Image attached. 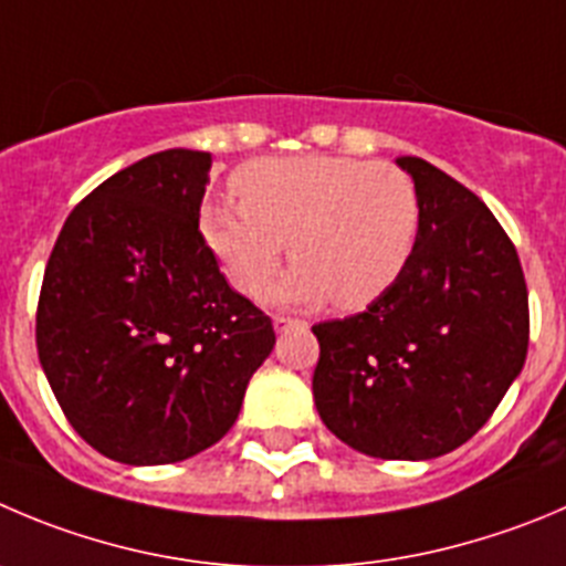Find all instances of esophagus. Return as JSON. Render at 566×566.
<instances>
[{"label":"esophagus","mask_w":566,"mask_h":566,"mask_svg":"<svg viewBox=\"0 0 566 566\" xmlns=\"http://www.w3.org/2000/svg\"><path fill=\"white\" fill-rule=\"evenodd\" d=\"M272 325H274V331H277V333H286L289 327L300 325V322H297V319H292V316H274Z\"/></svg>","instance_id":"esophagus-1"}]
</instances>
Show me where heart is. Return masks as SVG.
Masks as SVG:
<instances>
[{
    "instance_id": "1",
    "label": "heart",
    "mask_w": 566,
    "mask_h": 566,
    "mask_svg": "<svg viewBox=\"0 0 566 566\" xmlns=\"http://www.w3.org/2000/svg\"><path fill=\"white\" fill-rule=\"evenodd\" d=\"M235 202H208L199 230L230 286L258 294L286 255L294 263L266 292L289 308L327 300L344 311L384 297L417 250L422 202L400 166L347 155L252 160L233 175Z\"/></svg>"
}]
</instances>
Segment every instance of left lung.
<instances>
[{"label": "left lung", "mask_w": 566, "mask_h": 566, "mask_svg": "<svg viewBox=\"0 0 566 566\" xmlns=\"http://www.w3.org/2000/svg\"><path fill=\"white\" fill-rule=\"evenodd\" d=\"M397 166L422 202L417 250L367 311L314 325V402L358 453L428 461L472 439L522 373L528 289L514 244L470 188L413 155Z\"/></svg>", "instance_id": "left-lung-1"}]
</instances>
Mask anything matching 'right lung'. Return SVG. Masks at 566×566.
I'll use <instances>...</instances> for the list:
<instances>
[{"label":"right lung","instance_id":"add662e5","mask_svg":"<svg viewBox=\"0 0 566 566\" xmlns=\"http://www.w3.org/2000/svg\"><path fill=\"white\" fill-rule=\"evenodd\" d=\"M211 153L166 149L69 213L38 300L35 344L72 428L107 459L175 464L239 419L274 347L199 233Z\"/></svg>","mask_w":566,"mask_h":566}]
</instances>
